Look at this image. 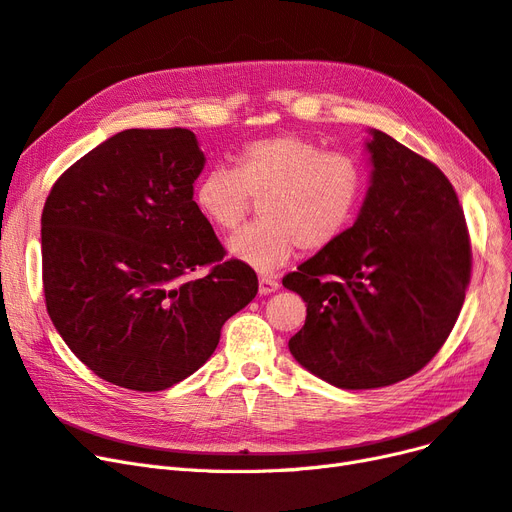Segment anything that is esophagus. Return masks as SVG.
Masks as SVG:
<instances>
[{
  "instance_id": "esophagus-1",
  "label": "esophagus",
  "mask_w": 512,
  "mask_h": 512,
  "mask_svg": "<svg viewBox=\"0 0 512 512\" xmlns=\"http://www.w3.org/2000/svg\"><path fill=\"white\" fill-rule=\"evenodd\" d=\"M277 288H279V284H277V279H273V277H260L258 279V292L260 294H271Z\"/></svg>"
}]
</instances>
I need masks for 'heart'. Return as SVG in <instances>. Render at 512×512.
I'll use <instances>...</instances> for the list:
<instances>
[{"label":"heart","instance_id":"b5f03b06","mask_svg":"<svg viewBox=\"0 0 512 512\" xmlns=\"http://www.w3.org/2000/svg\"><path fill=\"white\" fill-rule=\"evenodd\" d=\"M366 192L364 167L347 152H326L303 135H275L245 146L235 171L209 167L192 190L199 214L231 233L260 199V220L245 226L228 254L258 273H273L296 250L320 252L356 220Z\"/></svg>","mask_w":512,"mask_h":512}]
</instances>
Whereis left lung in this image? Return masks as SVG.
<instances>
[{"instance_id": "8db88e82", "label": "left lung", "mask_w": 512, "mask_h": 512, "mask_svg": "<svg viewBox=\"0 0 512 512\" xmlns=\"http://www.w3.org/2000/svg\"><path fill=\"white\" fill-rule=\"evenodd\" d=\"M370 186L360 214L328 248L284 277L307 303L288 347L343 390L415 375L462 311L472 250L451 182L428 158L370 129Z\"/></svg>"}]
</instances>
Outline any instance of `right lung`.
Segmentation results:
<instances>
[{
    "instance_id": "obj_1",
    "label": "right lung",
    "mask_w": 512,
    "mask_h": 512,
    "mask_svg": "<svg viewBox=\"0 0 512 512\" xmlns=\"http://www.w3.org/2000/svg\"><path fill=\"white\" fill-rule=\"evenodd\" d=\"M203 165L188 129H127L69 167L44 203L50 320L80 362L127 390L190 377L258 292L254 269L224 258L192 201Z\"/></svg>"
}]
</instances>
